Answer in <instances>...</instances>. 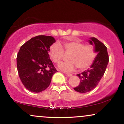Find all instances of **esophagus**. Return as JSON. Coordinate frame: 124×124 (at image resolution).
I'll return each instance as SVG.
<instances>
[{"instance_id": "obj_1", "label": "esophagus", "mask_w": 124, "mask_h": 124, "mask_svg": "<svg viewBox=\"0 0 124 124\" xmlns=\"http://www.w3.org/2000/svg\"><path fill=\"white\" fill-rule=\"evenodd\" d=\"M65 74L66 75V76H68V77H70V76H72V74H70V73H65Z\"/></svg>"}]
</instances>
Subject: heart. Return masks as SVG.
<instances>
[{
    "label": "heart",
    "instance_id": "obj_1",
    "mask_svg": "<svg viewBox=\"0 0 124 124\" xmlns=\"http://www.w3.org/2000/svg\"><path fill=\"white\" fill-rule=\"evenodd\" d=\"M63 48L65 53L70 54L66 62H61L58 65L61 70L72 72L77 67L79 70L88 69L93 63L96 58V51L92 45H85L78 39L65 42ZM49 55L55 63H59L63 59L64 51L59 42H55L49 49Z\"/></svg>",
    "mask_w": 124,
    "mask_h": 124
}]
</instances>
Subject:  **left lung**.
<instances>
[{
  "mask_svg": "<svg viewBox=\"0 0 124 124\" xmlns=\"http://www.w3.org/2000/svg\"><path fill=\"white\" fill-rule=\"evenodd\" d=\"M88 42L94 45L97 55L90 68L77 75L80 79V83L74 90L82 93L90 92L97 86L105 73L109 61L107 48L104 44L95 37H90Z\"/></svg>",
  "mask_w": 124,
  "mask_h": 124,
  "instance_id": "obj_1",
  "label": "left lung"
}]
</instances>
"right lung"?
Instances as JSON below:
<instances>
[{"label":"right lung","mask_w":124,"mask_h":124,"mask_svg":"<svg viewBox=\"0 0 124 124\" xmlns=\"http://www.w3.org/2000/svg\"><path fill=\"white\" fill-rule=\"evenodd\" d=\"M53 37L38 35L23 45L17 56L18 75L27 89L39 93L49 86L57 72L49 58L50 46L55 42Z\"/></svg>","instance_id":"1"}]
</instances>
